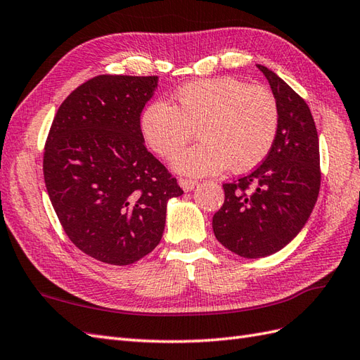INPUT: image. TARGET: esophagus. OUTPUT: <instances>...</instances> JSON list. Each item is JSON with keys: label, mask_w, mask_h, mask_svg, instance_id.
<instances>
[{"label": "esophagus", "mask_w": 360, "mask_h": 360, "mask_svg": "<svg viewBox=\"0 0 360 360\" xmlns=\"http://www.w3.org/2000/svg\"><path fill=\"white\" fill-rule=\"evenodd\" d=\"M196 184L198 182L195 179H184V178L179 179V186H181V188L184 191H191V190L196 187Z\"/></svg>", "instance_id": "obj_1"}]
</instances>
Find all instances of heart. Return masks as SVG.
Segmentation results:
<instances>
[{
    "mask_svg": "<svg viewBox=\"0 0 360 360\" xmlns=\"http://www.w3.org/2000/svg\"><path fill=\"white\" fill-rule=\"evenodd\" d=\"M174 101L148 104L141 115V133L156 155L172 160L198 130L203 139L173 160L178 173L202 176L229 165L233 172H248L270 153L279 108L266 89L221 77L188 82Z\"/></svg>",
    "mask_w": 360,
    "mask_h": 360,
    "instance_id": "1",
    "label": "heart"
}]
</instances>
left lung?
I'll use <instances>...</instances> for the list:
<instances>
[{
	"label": "left lung",
	"mask_w": 360,
	"mask_h": 360,
	"mask_svg": "<svg viewBox=\"0 0 360 360\" xmlns=\"http://www.w3.org/2000/svg\"><path fill=\"white\" fill-rule=\"evenodd\" d=\"M279 108L278 135L264 162L231 184L213 216L221 244L247 259L279 252L304 229L319 196V138L307 103L278 75L257 64Z\"/></svg>",
	"instance_id": "obj_1"
}]
</instances>
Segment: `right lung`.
Segmentation results:
<instances>
[{"mask_svg":"<svg viewBox=\"0 0 360 360\" xmlns=\"http://www.w3.org/2000/svg\"><path fill=\"white\" fill-rule=\"evenodd\" d=\"M158 77L101 75L64 99L44 148V181L65 235L81 252L130 265L160 244L167 204L184 191L148 152L141 112Z\"/></svg>","mask_w":360,"mask_h":360,"instance_id":"1","label":"right lung"}]
</instances>
